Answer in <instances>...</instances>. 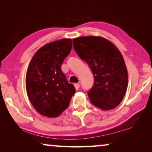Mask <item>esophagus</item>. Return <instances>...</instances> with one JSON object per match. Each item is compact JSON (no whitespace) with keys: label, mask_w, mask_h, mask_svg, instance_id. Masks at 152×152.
I'll return each instance as SVG.
<instances>
[{"label":"esophagus","mask_w":152,"mask_h":152,"mask_svg":"<svg viewBox=\"0 0 152 152\" xmlns=\"http://www.w3.org/2000/svg\"><path fill=\"white\" fill-rule=\"evenodd\" d=\"M74 87H75L76 90H78L80 88V84L78 83H76L74 84Z\"/></svg>","instance_id":"1"}]
</instances>
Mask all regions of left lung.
Masks as SVG:
<instances>
[{"label":"left lung","mask_w":152,"mask_h":152,"mask_svg":"<svg viewBox=\"0 0 152 152\" xmlns=\"http://www.w3.org/2000/svg\"><path fill=\"white\" fill-rule=\"evenodd\" d=\"M77 54L88 64L94 84L88 92L91 103L111 110L123 101L128 85V73L123 56L109 40L99 36L73 39Z\"/></svg>","instance_id":"left-lung-1"}]
</instances>
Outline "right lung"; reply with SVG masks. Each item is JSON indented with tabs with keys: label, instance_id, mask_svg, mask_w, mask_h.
<instances>
[{
	"label": "right lung",
	"instance_id": "add662e5",
	"mask_svg": "<svg viewBox=\"0 0 152 152\" xmlns=\"http://www.w3.org/2000/svg\"><path fill=\"white\" fill-rule=\"evenodd\" d=\"M71 39L48 43L36 51L26 74V90L35 109L43 116L57 117L70 104L76 90L61 66L72 50Z\"/></svg>",
	"mask_w": 152,
	"mask_h": 152
}]
</instances>
